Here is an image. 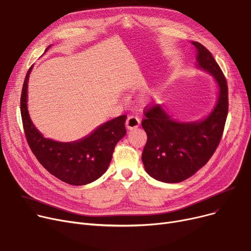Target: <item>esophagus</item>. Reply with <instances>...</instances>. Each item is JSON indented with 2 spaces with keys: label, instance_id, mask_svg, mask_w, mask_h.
<instances>
[{
  "label": "esophagus",
  "instance_id": "obj_1",
  "mask_svg": "<svg viewBox=\"0 0 251 251\" xmlns=\"http://www.w3.org/2000/svg\"><path fill=\"white\" fill-rule=\"evenodd\" d=\"M140 126V119L137 116H128L126 122V126L127 129H134L137 128Z\"/></svg>",
  "mask_w": 251,
  "mask_h": 251
}]
</instances>
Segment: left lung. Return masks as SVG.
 <instances>
[{
    "label": "left lung",
    "instance_id": "8db88e82",
    "mask_svg": "<svg viewBox=\"0 0 251 251\" xmlns=\"http://www.w3.org/2000/svg\"><path fill=\"white\" fill-rule=\"evenodd\" d=\"M196 49V67L217 83L218 99L212 110L197 122H178L163 105L145 110L142 126L147 143L142 153L146 173L164 183H180L205 165L221 141L228 115V86L218 63L206 48L191 42Z\"/></svg>",
    "mask_w": 251,
    "mask_h": 251
}]
</instances>
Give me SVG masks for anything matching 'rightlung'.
I'll list each match as a JSON object with an SVG mask.
<instances>
[{"mask_svg":"<svg viewBox=\"0 0 251 251\" xmlns=\"http://www.w3.org/2000/svg\"><path fill=\"white\" fill-rule=\"evenodd\" d=\"M32 67L27 71L20 99L23 128L32 153L48 172L64 183L81 186L96 181L106 173L115 145L126 134V116L106 122L76 141L59 142L45 138L31 122L27 107L28 78Z\"/></svg>","mask_w":251,"mask_h":251,"instance_id":"obj_1","label":"right lung"}]
</instances>
